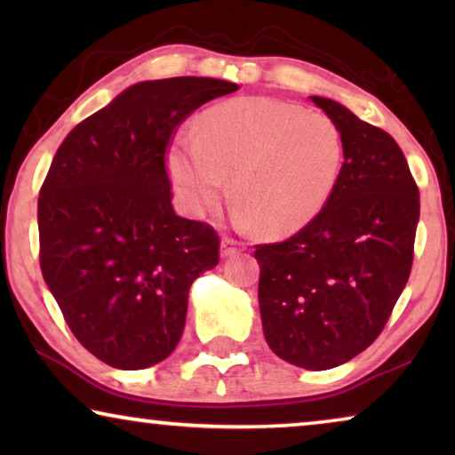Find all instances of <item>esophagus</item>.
Wrapping results in <instances>:
<instances>
[{
  "instance_id": "1",
  "label": "esophagus",
  "mask_w": 455,
  "mask_h": 455,
  "mask_svg": "<svg viewBox=\"0 0 455 455\" xmlns=\"http://www.w3.org/2000/svg\"><path fill=\"white\" fill-rule=\"evenodd\" d=\"M244 251V242L242 240H235L232 235H223L221 240V257H234V254H238Z\"/></svg>"
}]
</instances>
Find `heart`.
Segmentation results:
<instances>
[{"mask_svg": "<svg viewBox=\"0 0 455 455\" xmlns=\"http://www.w3.org/2000/svg\"><path fill=\"white\" fill-rule=\"evenodd\" d=\"M344 134L321 111L246 97L204 111L192 140L176 139L167 172L180 201L201 215L226 192L260 234H294L325 209L344 167Z\"/></svg>", "mask_w": 455, "mask_h": 455, "instance_id": "heart-1", "label": "heart"}]
</instances>
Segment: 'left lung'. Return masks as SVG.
Instances as JSON below:
<instances>
[{"label": "left lung", "instance_id": "8db88e82", "mask_svg": "<svg viewBox=\"0 0 455 455\" xmlns=\"http://www.w3.org/2000/svg\"><path fill=\"white\" fill-rule=\"evenodd\" d=\"M344 134V167L325 209L283 242L257 244L265 339L285 363L325 371L366 350L412 271L420 195L385 130L310 97Z\"/></svg>", "mask_w": 455, "mask_h": 455}]
</instances>
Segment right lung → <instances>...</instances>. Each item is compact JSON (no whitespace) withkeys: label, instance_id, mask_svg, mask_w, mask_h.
Wrapping results in <instances>:
<instances>
[{"label":"right lung","instance_id":"1","mask_svg":"<svg viewBox=\"0 0 455 455\" xmlns=\"http://www.w3.org/2000/svg\"><path fill=\"white\" fill-rule=\"evenodd\" d=\"M234 91L196 76L139 83L55 153L36 209L41 271L74 338L105 364L170 356L192 282L220 263L215 229L173 213L165 159L180 124Z\"/></svg>","mask_w":455,"mask_h":455}]
</instances>
